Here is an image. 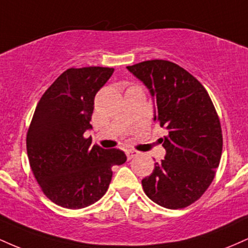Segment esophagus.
Segmentation results:
<instances>
[{
	"mask_svg": "<svg viewBox=\"0 0 248 248\" xmlns=\"http://www.w3.org/2000/svg\"><path fill=\"white\" fill-rule=\"evenodd\" d=\"M126 154H127V158L128 160H132L133 157H135V156H138V152H136V150H134V149H128L127 152H126Z\"/></svg>",
	"mask_w": 248,
	"mask_h": 248,
	"instance_id": "esophagus-1",
	"label": "esophagus"
}]
</instances>
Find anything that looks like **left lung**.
<instances>
[{
    "label": "left lung",
    "instance_id": "8db88e82",
    "mask_svg": "<svg viewBox=\"0 0 248 248\" xmlns=\"http://www.w3.org/2000/svg\"><path fill=\"white\" fill-rule=\"evenodd\" d=\"M149 90L154 121L167 130L164 160L142 179L144 192L167 209H183L206 191L223 150L219 118L206 90L177 64L162 59L127 66Z\"/></svg>",
    "mask_w": 248,
    "mask_h": 248
}]
</instances>
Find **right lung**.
Wrapping results in <instances>:
<instances>
[{"mask_svg": "<svg viewBox=\"0 0 248 248\" xmlns=\"http://www.w3.org/2000/svg\"><path fill=\"white\" fill-rule=\"evenodd\" d=\"M114 72L110 67L69 69L37 105L27 135L30 167L43 192L65 209L94 204L107 191L112 167L126 162L122 150L92 144L85 133L94 98Z\"/></svg>", "mask_w": 248, "mask_h": 248, "instance_id": "1", "label": "right lung"}]
</instances>
